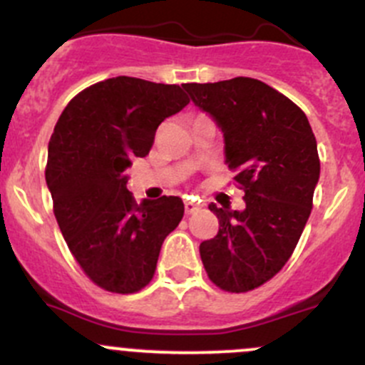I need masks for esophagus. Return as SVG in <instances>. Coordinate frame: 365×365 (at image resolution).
I'll list each match as a JSON object with an SVG mask.
<instances>
[{
  "mask_svg": "<svg viewBox=\"0 0 365 365\" xmlns=\"http://www.w3.org/2000/svg\"><path fill=\"white\" fill-rule=\"evenodd\" d=\"M196 210H200V203H196V201L187 200V201H185V214H187V215L194 214V212H196Z\"/></svg>",
  "mask_w": 365,
  "mask_h": 365,
  "instance_id": "34e87169",
  "label": "esophagus"
}]
</instances>
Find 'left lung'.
I'll use <instances>...</instances> for the list:
<instances>
[{
  "label": "left lung",
  "mask_w": 365,
  "mask_h": 365,
  "mask_svg": "<svg viewBox=\"0 0 365 365\" xmlns=\"http://www.w3.org/2000/svg\"><path fill=\"white\" fill-rule=\"evenodd\" d=\"M183 88L222 130L226 164L246 203L244 210L208 205L219 232L200 244L201 262L222 291H253L287 264L309 221L321 169L316 137L298 105L255 78Z\"/></svg>",
  "instance_id": "8db88e82"
}]
</instances>
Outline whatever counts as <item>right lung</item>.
Masks as SVG:
<instances>
[{"instance_id":"obj_1","label":"right lung","mask_w":365,"mask_h":365,"mask_svg":"<svg viewBox=\"0 0 365 365\" xmlns=\"http://www.w3.org/2000/svg\"><path fill=\"white\" fill-rule=\"evenodd\" d=\"M180 85L115 76L78 93L48 146L46 183L69 251L98 287L132 294L151 282L165 237L183 217L178 196L137 203L126 168L146 157L158 125L189 105Z\"/></svg>"}]
</instances>
